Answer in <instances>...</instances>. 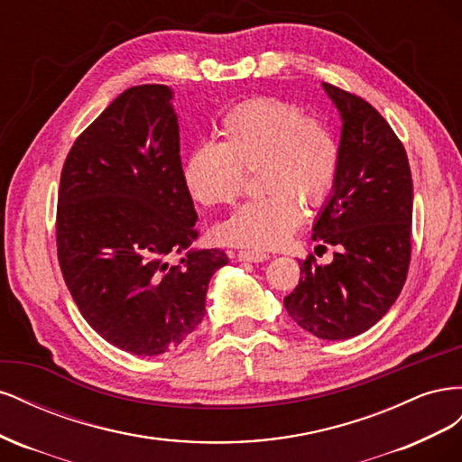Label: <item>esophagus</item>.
<instances>
[{
	"label": "esophagus",
	"instance_id": "obj_1",
	"mask_svg": "<svg viewBox=\"0 0 462 462\" xmlns=\"http://www.w3.org/2000/svg\"><path fill=\"white\" fill-rule=\"evenodd\" d=\"M235 258L239 260V262H263V260H268L270 256L265 254V253H260V250H239V253L235 254Z\"/></svg>",
	"mask_w": 462,
	"mask_h": 462
}]
</instances>
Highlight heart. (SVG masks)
I'll list each match as a JSON object with an SVG mask.
<instances>
[{"label":"heart","instance_id":"b5f03b06","mask_svg":"<svg viewBox=\"0 0 462 462\" xmlns=\"http://www.w3.org/2000/svg\"><path fill=\"white\" fill-rule=\"evenodd\" d=\"M221 143L194 146L183 162V185L202 206L229 204L243 190V171L258 167L260 197L217 223L229 246L277 248L299 227L306 206L324 204L339 175L337 138L304 111L260 96L231 107L221 119Z\"/></svg>","mask_w":462,"mask_h":462}]
</instances>
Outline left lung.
<instances>
[{
  "label": "left lung",
  "mask_w": 462,
  "mask_h": 462,
  "mask_svg": "<svg viewBox=\"0 0 462 462\" xmlns=\"http://www.w3.org/2000/svg\"><path fill=\"white\" fill-rule=\"evenodd\" d=\"M341 116V165L312 227L335 246L329 263H300L283 299L289 316L318 339L365 333L393 306L411 262L412 177L407 152L387 121L362 100L321 85Z\"/></svg>",
  "instance_id": "left-lung-1"
}]
</instances>
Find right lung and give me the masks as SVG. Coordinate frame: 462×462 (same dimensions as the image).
<instances>
[{"instance_id":"add662e5","label":"right lung","mask_w":462,"mask_h":462,"mask_svg":"<svg viewBox=\"0 0 462 462\" xmlns=\"http://www.w3.org/2000/svg\"><path fill=\"white\" fill-rule=\"evenodd\" d=\"M171 100L165 85L125 90L77 138L60 183L67 289L96 333L136 356L171 351L199 328L209 279L229 262L192 246L199 216Z\"/></svg>"}]
</instances>
